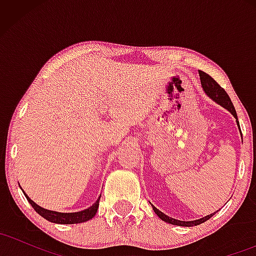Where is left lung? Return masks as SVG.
Returning a JSON list of instances; mask_svg holds the SVG:
<instances>
[{"label": "left lung", "mask_w": 256, "mask_h": 256, "mask_svg": "<svg viewBox=\"0 0 256 256\" xmlns=\"http://www.w3.org/2000/svg\"><path fill=\"white\" fill-rule=\"evenodd\" d=\"M200 73V79H201V85H202V89L206 92V95L208 96V98H210L213 100V101H216V104L222 106V107H224L225 110H228L232 116H234V119H236V122L237 125H238L240 128V122H238V119H237V113H236V110H234V104H232L230 98H228V95L226 94V91L222 89L220 85L216 83L214 79L210 77V76H208L207 73H204V71H198ZM152 210H154V212L156 216L160 218L161 220H164V222H168V224H172V225H178V226H196V225H200L202 224V222H207L208 219H210L212 216H214V213L210 214V216H206L204 218L201 219H198V220H192V222H183V220H177L174 218H171V216H166L165 213H162L161 210H158L156 207H154V206L152 204Z\"/></svg>", "instance_id": "left-lung-1"}]
</instances>
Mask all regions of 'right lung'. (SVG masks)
Wrapping results in <instances>:
<instances>
[{"label":"right lung","instance_id":"1","mask_svg":"<svg viewBox=\"0 0 256 256\" xmlns=\"http://www.w3.org/2000/svg\"><path fill=\"white\" fill-rule=\"evenodd\" d=\"M24 195L28 198V201L30 202V204L34 207V210L40 214V216H43L44 219L49 220L52 222H56V224H79V222H84L90 220L91 218L95 216L96 212H98V204H100V198H98V201L95 202L91 207L86 208V210H80V212H76V213H61V212H55V210H46V208L40 207L37 204H34L32 200L28 198V195L24 192Z\"/></svg>","mask_w":256,"mask_h":256}]
</instances>
